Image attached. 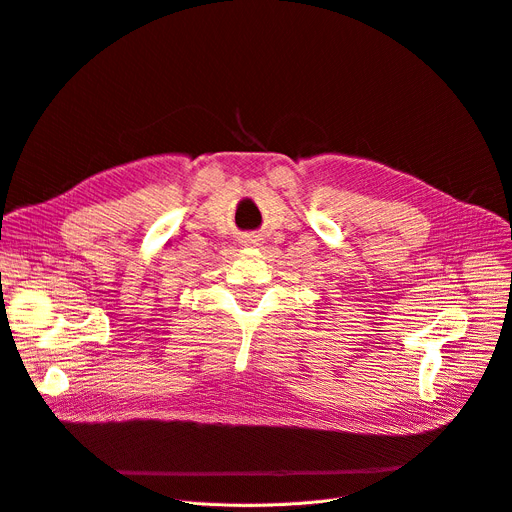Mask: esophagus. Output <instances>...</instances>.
I'll use <instances>...</instances> for the list:
<instances>
[{
    "mask_svg": "<svg viewBox=\"0 0 512 512\" xmlns=\"http://www.w3.org/2000/svg\"><path fill=\"white\" fill-rule=\"evenodd\" d=\"M258 237H245V243H248V245H258Z\"/></svg>",
    "mask_w": 512,
    "mask_h": 512,
    "instance_id": "esophagus-1",
    "label": "esophagus"
}]
</instances>
